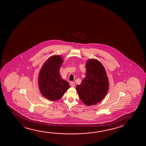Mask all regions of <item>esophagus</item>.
Instances as JSON below:
<instances>
[{"label": "esophagus", "instance_id": "1", "mask_svg": "<svg viewBox=\"0 0 146 146\" xmlns=\"http://www.w3.org/2000/svg\"><path fill=\"white\" fill-rule=\"evenodd\" d=\"M70 84L71 86H72V87H75V85H76V84H75V82H70Z\"/></svg>", "mask_w": 146, "mask_h": 146}]
</instances>
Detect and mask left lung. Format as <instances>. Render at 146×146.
<instances>
[{
  "instance_id": "8db88e82",
  "label": "left lung",
  "mask_w": 146,
  "mask_h": 146,
  "mask_svg": "<svg viewBox=\"0 0 146 146\" xmlns=\"http://www.w3.org/2000/svg\"><path fill=\"white\" fill-rule=\"evenodd\" d=\"M86 77L76 86L82 102L89 106L98 103L106 96L109 81L103 66L96 59H89L86 64Z\"/></svg>"
}]
</instances>
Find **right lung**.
Wrapping results in <instances>:
<instances>
[{
  "label": "right lung",
  "instance_id": "1",
  "mask_svg": "<svg viewBox=\"0 0 146 146\" xmlns=\"http://www.w3.org/2000/svg\"><path fill=\"white\" fill-rule=\"evenodd\" d=\"M62 62L63 59L59 55L52 56L44 63L39 74L38 84L41 93L51 101L59 100L70 87L59 73Z\"/></svg>",
  "mask_w": 146,
  "mask_h": 146
}]
</instances>
